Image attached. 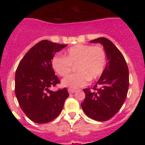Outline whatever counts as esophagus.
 Instances as JSON below:
<instances>
[{
    "instance_id": "esophagus-1",
    "label": "esophagus",
    "mask_w": 145,
    "mask_h": 145,
    "mask_svg": "<svg viewBox=\"0 0 145 145\" xmlns=\"http://www.w3.org/2000/svg\"><path fill=\"white\" fill-rule=\"evenodd\" d=\"M75 91V89H72V88H68V92L70 93H72Z\"/></svg>"
}]
</instances>
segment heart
<instances>
[{
  "label": "heart",
  "instance_id": "heart-1",
  "mask_svg": "<svg viewBox=\"0 0 145 145\" xmlns=\"http://www.w3.org/2000/svg\"><path fill=\"white\" fill-rule=\"evenodd\" d=\"M107 64L105 50L101 46L77 44L67 49L65 57L54 56L52 59L54 70L61 77H65L76 67L78 72L62 80L63 86L78 88L86 85L89 80L99 78Z\"/></svg>",
  "mask_w": 145,
  "mask_h": 145
}]
</instances>
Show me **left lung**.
Returning <instances> with one entry per match:
<instances>
[{
    "label": "left lung",
    "mask_w": 145,
    "mask_h": 145,
    "mask_svg": "<svg viewBox=\"0 0 145 145\" xmlns=\"http://www.w3.org/2000/svg\"><path fill=\"white\" fill-rule=\"evenodd\" d=\"M91 42L103 45L108 61L91 90L84 89L86 97L81 107L88 117L98 121H106L120 110L127 97L129 68L122 53L110 40L99 38Z\"/></svg>",
    "instance_id": "8db88e82"
}]
</instances>
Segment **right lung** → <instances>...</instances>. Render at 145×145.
<instances>
[{
  "mask_svg": "<svg viewBox=\"0 0 145 145\" xmlns=\"http://www.w3.org/2000/svg\"><path fill=\"white\" fill-rule=\"evenodd\" d=\"M67 45L43 40L33 46L24 56L15 74V93L19 105L33 122L45 123L59 115L66 99L67 88L52 91L60 84L52 65L56 52Z\"/></svg>",
  "mask_w": 145,
  "mask_h": 145,
  "instance_id": "obj_1",
  "label": "right lung"
}]
</instances>
